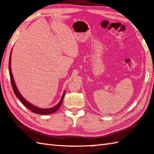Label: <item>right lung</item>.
<instances>
[{
    "label": "right lung",
    "mask_w": 154,
    "mask_h": 154,
    "mask_svg": "<svg viewBox=\"0 0 154 154\" xmlns=\"http://www.w3.org/2000/svg\"><path fill=\"white\" fill-rule=\"evenodd\" d=\"M11 52L10 54V58H9V75H10V78H11V85H12V88L13 89L14 93H15V96L18 97V99L20 100L22 104H23L26 108H27L32 112L33 113L35 114H42V115H44V114H50L52 113L55 112L56 111H57L59 108L60 107L61 104L63 101L64 99V96H65V91L63 92V96L61 97L60 101L58 102V104H57L55 106L52 108H38L36 106H33V104H30L29 102H27V100L24 98V97L22 96V95L19 93V91L18 90L17 88L15 85V81H14L13 75H12V72H11Z\"/></svg>",
    "instance_id": "1"
}]
</instances>
